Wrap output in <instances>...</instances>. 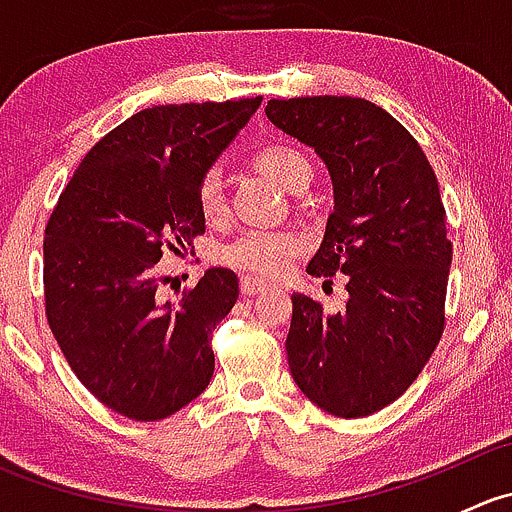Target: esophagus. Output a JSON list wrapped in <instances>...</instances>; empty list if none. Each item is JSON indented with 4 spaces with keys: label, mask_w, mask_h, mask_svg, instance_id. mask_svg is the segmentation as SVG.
Instances as JSON below:
<instances>
[{
    "label": "esophagus",
    "mask_w": 512,
    "mask_h": 512,
    "mask_svg": "<svg viewBox=\"0 0 512 512\" xmlns=\"http://www.w3.org/2000/svg\"><path fill=\"white\" fill-rule=\"evenodd\" d=\"M265 289H267V285H262V282H257V280H250V277H245V280L240 282V292L245 294V297H255V294L265 292Z\"/></svg>",
    "instance_id": "34e87169"
}]
</instances>
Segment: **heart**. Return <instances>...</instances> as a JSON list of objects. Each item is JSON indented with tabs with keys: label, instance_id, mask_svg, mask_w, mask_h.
<instances>
[{
	"label": "heart",
	"instance_id": "heart-1",
	"mask_svg": "<svg viewBox=\"0 0 512 512\" xmlns=\"http://www.w3.org/2000/svg\"><path fill=\"white\" fill-rule=\"evenodd\" d=\"M252 165L262 175L275 180L285 190L299 193L312 178V165L289 143H265L252 156ZM198 210L203 220L208 223H220L227 213L223 183H220L218 170H208L200 178L198 193ZM304 250V240L297 232L285 230H247L220 247L218 260L230 270L242 272L255 280H277L292 267L299 252Z\"/></svg>",
	"mask_w": 512,
	"mask_h": 512
}]
</instances>
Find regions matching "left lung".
Listing matches in <instances>:
<instances>
[{
  "instance_id": "left-lung-1",
  "label": "left lung",
  "mask_w": 512,
  "mask_h": 512,
  "mask_svg": "<svg viewBox=\"0 0 512 512\" xmlns=\"http://www.w3.org/2000/svg\"><path fill=\"white\" fill-rule=\"evenodd\" d=\"M265 111L327 163L334 213L307 272L347 275L349 292L337 314L292 294L289 371L327 414L371 416L414 384L446 327L453 245L436 173L416 138L366 98H272Z\"/></svg>"
}]
</instances>
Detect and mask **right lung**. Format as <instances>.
<instances>
[{
  "instance_id": "1",
  "label": "right lung",
  "mask_w": 512,
  "mask_h": 512,
  "mask_svg": "<svg viewBox=\"0 0 512 512\" xmlns=\"http://www.w3.org/2000/svg\"><path fill=\"white\" fill-rule=\"evenodd\" d=\"M260 103L133 113L86 153L51 210L46 322L71 371L116 414L160 421L208 389L213 332L235 307L237 275L213 267L170 304L156 294V265L205 232L200 178Z\"/></svg>"
}]
</instances>
